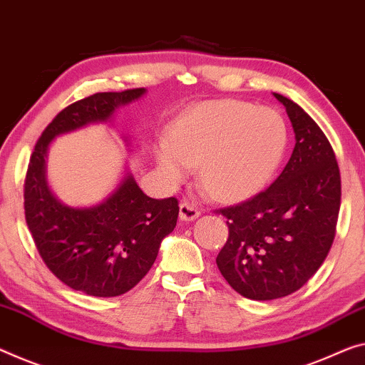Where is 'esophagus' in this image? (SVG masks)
Wrapping results in <instances>:
<instances>
[{"mask_svg": "<svg viewBox=\"0 0 365 365\" xmlns=\"http://www.w3.org/2000/svg\"><path fill=\"white\" fill-rule=\"evenodd\" d=\"M199 215H200V212L197 207L189 204V202H181V205H179V218H181V220L192 222Z\"/></svg>", "mask_w": 365, "mask_h": 365, "instance_id": "1", "label": "esophagus"}]
</instances>
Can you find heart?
I'll return each instance as SVG.
<instances>
[{
    "mask_svg": "<svg viewBox=\"0 0 365 365\" xmlns=\"http://www.w3.org/2000/svg\"><path fill=\"white\" fill-rule=\"evenodd\" d=\"M289 130L277 110L237 99L210 101L175 122L155 147L168 182L179 184L199 165L212 197L248 199L264 189L282 163Z\"/></svg>",
    "mask_w": 365,
    "mask_h": 365,
    "instance_id": "b5f03b06",
    "label": "heart"
}]
</instances>
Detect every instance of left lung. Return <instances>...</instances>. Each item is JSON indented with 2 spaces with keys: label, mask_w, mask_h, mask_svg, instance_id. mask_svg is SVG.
I'll use <instances>...</instances> for the list:
<instances>
[{
  "label": "left lung",
  "mask_w": 365,
  "mask_h": 365,
  "mask_svg": "<svg viewBox=\"0 0 365 365\" xmlns=\"http://www.w3.org/2000/svg\"><path fill=\"white\" fill-rule=\"evenodd\" d=\"M274 96L292 122V156L266 190L220 210L228 240L217 266L232 289L251 300L280 299L307 284L331 250L341 205L331 143L299 104Z\"/></svg>",
  "instance_id": "8db88e82"
}]
</instances>
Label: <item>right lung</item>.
<instances>
[{"mask_svg": "<svg viewBox=\"0 0 365 365\" xmlns=\"http://www.w3.org/2000/svg\"><path fill=\"white\" fill-rule=\"evenodd\" d=\"M147 89L96 93L57 114L37 140L24 182L26 222L46 266L73 290L117 297L142 280L161 241L176 227V197L151 199L127 173L101 204L68 207L47 184V151L55 137L88 124L109 122L114 112Z\"/></svg>", "mask_w": 365, "mask_h": 365, "instance_id": "obj_1", "label": "right lung"}]
</instances>
